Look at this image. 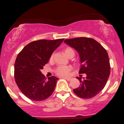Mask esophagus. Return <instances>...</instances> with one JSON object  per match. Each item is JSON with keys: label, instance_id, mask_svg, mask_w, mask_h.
<instances>
[{"label": "esophagus", "instance_id": "obj_1", "mask_svg": "<svg viewBox=\"0 0 124 124\" xmlns=\"http://www.w3.org/2000/svg\"><path fill=\"white\" fill-rule=\"evenodd\" d=\"M63 78L64 79H66V80L68 81H70V80H71V79H72V78H67V77H63Z\"/></svg>", "mask_w": 124, "mask_h": 124}]
</instances>
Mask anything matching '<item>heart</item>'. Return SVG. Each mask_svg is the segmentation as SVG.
Returning a JSON list of instances; mask_svg holds the SVG:
<instances>
[{"label":"heart","mask_w":124,"mask_h":124,"mask_svg":"<svg viewBox=\"0 0 124 124\" xmlns=\"http://www.w3.org/2000/svg\"><path fill=\"white\" fill-rule=\"evenodd\" d=\"M65 53L68 57H70L72 55H75V51L72 48L70 47L66 48L65 49ZM54 54H52L50 57V59H53ZM72 70V67L70 66H59L55 70V72L58 75L62 76H67L69 75V72Z\"/></svg>","instance_id":"obj_1"}]
</instances>
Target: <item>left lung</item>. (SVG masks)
I'll list each match as a JSON object with an SVG mask.
<instances>
[{
  "instance_id": "obj_1",
  "label": "left lung",
  "mask_w": 124,
  "mask_h": 124,
  "mask_svg": "<svg viewBox=\"0 0 124 124\" xmlns=\"http://www.w3.org/2000/svg\"><path fill=\"white\" fill-rule=\"evenodd\" d=\"M64 42L78 51L81 68L79 73H86V78L77 77L81 84L73 92L79 97L89 99L98 94L104 89L110 74L108 55L97 41L90 38L66 39Z\"/></svg>"
}]
</instances>
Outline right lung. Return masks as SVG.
Segmentation results:
<instances>
[{
	"label": "right lung",
	"mask_w": 124,
	"mask_h": 124,
	"mask_svg": "<svg viewBox=\"0 0 124 124\" xmlns=\"http://www.w3.org/2000/svg\"><path fill=\"white\" fill-rule=\"evenodd\" d=\"M63 40L61 38L32 41L18 54L15 64V81L29 99L40 101L48 99L54 92L59 79L52 76L46 80L41 70Z\"/></svg>",
	"instance_id": "right-lung-1"
}]
</instances>
